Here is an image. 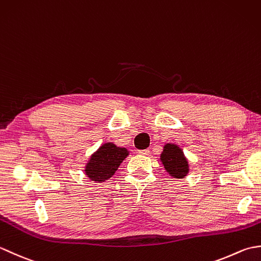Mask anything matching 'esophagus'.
<instances>
[{
    "label": "esophagus",
    "instance_id": "obj_1",
    "mask_svg": "<svg viewBox=\"0 0 261 261\" xmlns=\"http://www.w3.org/2000/svg\"><path fill=\"white\" fill-rule=\"evenodd\" d=\"M139 153L142 154V156H148V154L150 153V150H149V149H145V150H139Z\"/></svg>",
    "mask_w": 261,
    "mask_h": 261
}]
</instances>
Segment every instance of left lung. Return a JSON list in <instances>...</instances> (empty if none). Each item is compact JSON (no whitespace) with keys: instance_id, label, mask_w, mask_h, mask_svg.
<instances>
[{"instance_id":"8db88e82","label":"left lung","mask_w":261,"mask_h":261,"mask_svg":"<svg viewBox=\"0 0 261 261\" xmlns=\"http://www.w3.org/2000/svg\"><path fill=\"white\" fill-rule=\"evenodd\" d=\"M160 163L168 175L176 179H181L190 173V164L182 149L176 143H165L160 153Z\"/></svg>"}]
</instances>
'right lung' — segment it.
Wrapping results in <instances>:
<instances>
[{
    "mask_svg": "<svg viewBox=\"0 0 261 261\" xmlns=\"http://www.w3.org/2000/svg\"><path fill=\"white\" fill-rule=\"evenodd\" d=\"M129 154L130 151L126 148L116 146L113 142H105L88 158L84 174L94 182H103L115 174Z\"/></svg>",
    "mask_w": 261,
    "mask_h": 261,
    "instance_id": "add662e5",
    "label": "right lung"
}]
</instances>
